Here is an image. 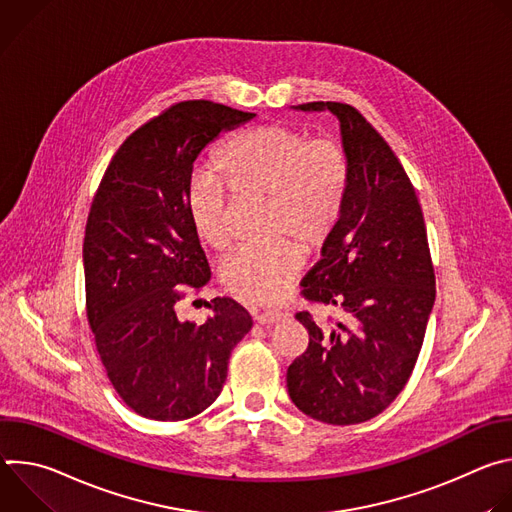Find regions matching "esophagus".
Returning a JSON list of instances; mask_svg holds the SVG:
<instances>
[{"instance_id":"34e87169","label":"esophagus","mask_w":512,"mask_h":512,"mask_svg":"<svg viewBox=\"0 0 512 512\" xmlns=\"http://www.w3.org/2000/svg\"><path fill=\"white\" fill-rule=\"evenodd\" d=\"M255 322L263 324V326H271V324H277L279 320H283V314L281 312H255Z\"/></svg>"}]
</instances>
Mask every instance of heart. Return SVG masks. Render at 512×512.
<instances>
[{"label":"heart","mask_w":512,"mask_h":512,"mask_svg":"<svg viewBox=\"0 0 512 512\" xmlns=\"http://www.w3.org/2000/svg\"><path fill=\"white\" fill-rule=\"evenodd\" d=\"M216 172L239 200H265L267 235L285 239L269 249H247L223 269V285L253 306H273L302 269V251L322 247L334 233L348 190V158L330 137L308 139L296 127L261 125L221 145ZM196 235L216 251L231 245V198L216 176L198 174L188 190Z\"/></svg>","instance_id":"heart-1"}]
</instances>
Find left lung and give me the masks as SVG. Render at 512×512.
<instances>
[{
  "label": "left lung",
  "mask_w": 512,
  "mask_h": 512,
  "mask_svg": "<svg viewBox=\"0 0 512 512\" xmlns=\"http://www.w3.org/2000/svg\"><path fill=\"white\" fill-rule=\"evenodd\" d=\"M294 109L330 111L340 123L346 200L322 259L304 277V296L350 322L326 328L310 312L296 314L310 344L289 364L287 393L312 419L352 425L385 411L409 381L435 302V275L415 188L387 141L350 105Z\"/></svg>",
  "instance_id": "obj_1"
}]
</instances>
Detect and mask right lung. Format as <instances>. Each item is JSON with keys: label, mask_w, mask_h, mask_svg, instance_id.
Segmentation results:
<instances>
[{"label": "right lung", "mask_w": 512, "mask_h": 512, "mask_svg": "<svg viewBox=\"0 0 512 512\" xmlns=\"http://www.w3.org/2000/svg\"><path fill=\"white\" fill-rule=\"evenodd\" d=\"M253 117L210 101L178 103L123 141L95 194L83 245L87 316L111 385L141 417L180 421L210 407L253 326L231 298L206 302L200 326L176 316L178 287L210 279L188 212L194 162Z\"/></svg>", "instance_id": "add662e5"}]
</instances>
